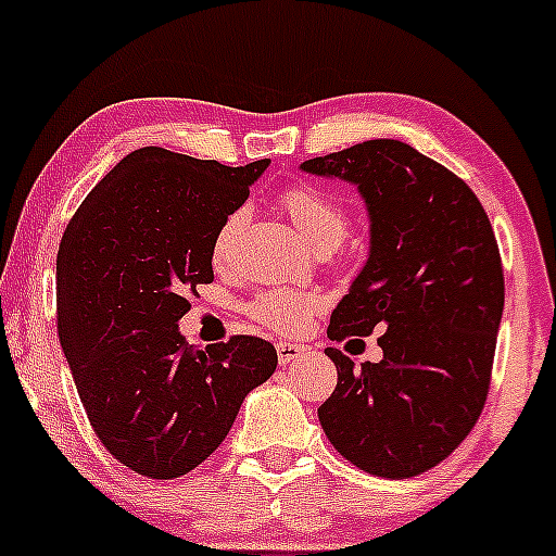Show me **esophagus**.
<instances>
[{
    "label": "esophagus",
    "instance_id": "34e87169",
    "mask_svg": "<svg viewBox=\"0 0 556 556\" xmlns=\"http://www.w3.org/2000/svg\"><path fill=\"white\" fill-rule=\"evenodd\" d=\"M276 352H278V362H280V365H291V362L302 359L304 354H307V346H304V344H294V341H278Z\"/></svg>",
    "mask_w": 556,
    "mask_h": 556
}]
</instances>
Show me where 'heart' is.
I'll return each instance as SVG.
<instances>
[{
  "label": "heart",
  "instance_id": "obj_1",
  "mask_svg": "<svg viewBox=\"0 0 556 556\" xmlns=\"http://www.w3.org/2000/svg\"><path fill=\"white\" fill-rule=\"evenodd\" d=\"M283 210L289 212L291 223H294L302 239L312 249H336L346 239L349 220L344 210L333 202V199L320 194V191L307 189V186H294V189L283 191L280 197ZM244 226V210H236L223 220L220 230L215 236V247L212 254L215 260L226 257L230 241H233L236 230ZM323 299L315 291H299V289H270L260 294L249 304V315L262 326L280 330V333H291L299 330L309 320L315 309H320Z\"/></svg>",
  "mask_w": 556,
  "mask_h": 556
}]
</instances>
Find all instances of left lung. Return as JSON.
Instances as JSON below:
<instances>
[{"label": "left lung", "mask_w": 556, "mask_h": 556, "mask_svg": "<svg viewBox=\"0 0 556 556\" xmlns=\"http://www.w3.org/2000/svg\"><path fill=\"white\" fill-rule=\"evenodd\" d=\"M299 170L357 186L370 220V252L328 336L386 330L380 362L328 349L339 383L320 426L359 470L420 476L463 444L489 394L504 309L494 228L465 180L404 141H362Z\"/></svg>", "instance_id": "left-lung-1"}]
</instances>
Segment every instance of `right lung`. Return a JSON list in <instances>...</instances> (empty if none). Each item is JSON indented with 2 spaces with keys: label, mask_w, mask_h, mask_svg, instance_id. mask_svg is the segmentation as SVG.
Segmentation results:
<instances>
[{
  "label": "right lung",
  "mask_w": 556,
  "mask_h": 556,
  "mask_svg": "<svg viewBox=\"0 0 556 556\" xmlns=\"http://www.w3.org/2000/svg\"><path fill=\"white\" fill-rule=\"evenodd\" d=\"M270 162L228 167L160 147L117 162L67 223L58 330L93 433L139 476H186L223 444L252 389L276 372L270 341L186 344L189 291L212 283V247Z\"/></svg>",
  "instance_id": "obj_1"
}]
</instances>
